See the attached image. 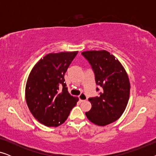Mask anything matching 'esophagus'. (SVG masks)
<instances>
[{"label": "esophagus", "mask_w": 156, "mask_h": 156, "mask_svg": "<svg viewBox=\"0 0 156 156\" xmlns=\"http://www.w3.org/2000/svg\"><path fill=\"white\" fill-rule=\"evenodd\" d=\"M79 99H80L81 101H85V100H87V97L84 93H82L80 96H79Z\"/></svg>", "instance_id": "34e87169"}]
</instances>
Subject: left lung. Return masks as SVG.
Returning <instances> with one entry per match:
<instances>
[{
    "instance_id": "8db88e82",
    "label": "left lung",
    "mask_w": 156,
    "mask_h": 156,
    "mask_svg": "<svg viewBox=\"0 0 156 156\" xmlns=\"http://www.w3.org/2000/svg\"><path fill=\"white\" fill-rule=\"evenodd\" d=\"M82 54L91 64L96 83L102 88L99 97L89 99L91 108L85 114L91 122L104 126L120 118L126 108L131 89L129 76L119 59L108 51Z\"/></svg>"
}]
</instances>
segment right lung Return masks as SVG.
I'll return each instance as SVG.
<instances>
[{"label":"right lung","instance_id":"add662e5","mask_svg":"<svg viewBox=\"0 0 156 156\" xmlns=\"http://www.w3.org/2000/svg\"><path fill=\"white\" fill-rule=\"evenodd\" d=\"M77 52L49 53L29 74L25 92L27 105L33 116L46 126L62 124L79 101L68 92L64 78Z\"/></svg>","mask_w":156,"mask_h":156}]
</instances>
